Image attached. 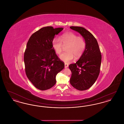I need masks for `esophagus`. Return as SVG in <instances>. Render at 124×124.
Here are the masks:
<instances>
[{"instance_id":"1","label":"esophagus","mask_w":124,"mask_h":124,"mask_svg":"<svg viewBox=\"0 0 124 124\" xmlns=\"http://www.w3.org/2000/svg\"><path fill=\"white\" fill-rule=\"evenodd\" d=\"M68 67V65L67 64H66V63H65V68H67Z\"/></svg>"}]
</instances>
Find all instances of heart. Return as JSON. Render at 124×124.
I'll use <instances>...</instances> for the list:
<instances>
[{
    "label": "heart",
    "mask_w": 124,
    "mask_h": 124,
    "mask_svg": "<svg viewBox=\"0 0 124 124\" xmlns=\"http://www.w3.org/2000/svg\"><path fill=\"white\" fill-rule=\"evenodd\" d=\"M67 46L66 51L62 53L60 58L65 63L70 62L74 58L80 57L84 53L86 47V42L84 38L77 36L72 32H66L60 36L59 39L54 38L52 41V45L56 53L60 54L63 49V45Z\"/></svg>",
    "instance_id": "heart-1"
}]
</instances>
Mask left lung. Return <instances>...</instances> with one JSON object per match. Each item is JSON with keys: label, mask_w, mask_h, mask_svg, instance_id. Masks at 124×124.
<instances>
[{"label": "left lung", "mask_w": 124, "mask_h": 124, "mask_svg": "<svg viewBox=\"0 0 124 124\" xmlns=\"http://www.w3.org/2000/svg\"><path fill=\"white\" fill-rule=\"evenodd\" d=\"M70 28L82 36L86 47L77 62L69 65L71 71L70 82L77 90H86L94 84L99 75L101 63L100 49L96 39L88 31L78 26H71Z\"/></svg>", "instance_id": "left-lung-1"}]
</instances>
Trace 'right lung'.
<instances>
[{
	"instance_id": "obj_1",
	"label": "right lung",
	"mask_w": 124,
	"mask_h": 124,
	"mask_svg": "<svg viewBox=\"0 0 124 124\" xmlns=\"http://www.w3.org/2000/svg\"><path fill=\"white\" fill-rule=\"evenodd\" d=\"M64 29L46 26L33 33L27 43L24 53L25 73L37 88L42 91L52 88L56 83V76L65 64L53 49L52 41Z\"/></svg>"
}]
</instances>
